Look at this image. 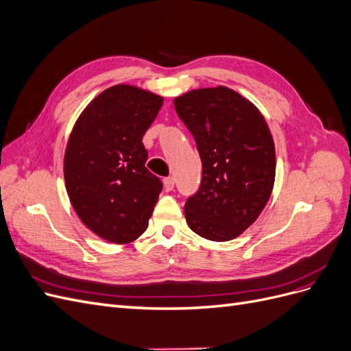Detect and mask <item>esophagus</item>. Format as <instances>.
<instances>
[{"label":"esophagus","instance_id":"obj_1","mask_svg":"<svg viewBox=\"0 0 351 351\" xmlns=\"http://www.w3.org/2000/svg\"><path fill=\"white\" fill-rule=\"evenodd\" d=\"M174 183H176L174 177H167V178H164V189L167 190V192H171V190L174 189Z\"/></svg>","mask_w":351,"mask_h":351}]
</instances>
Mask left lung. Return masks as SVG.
Instances as JSON below:
<instances>
[{
    "instance_id": "1",
    "label": "left lung",
    "mask_w": 351,
    "mask_h": 351,
    "mask_svg": "<svg viewBox=\"0 0 351 351\" xmlns=\"http://www.w3.org/2000/svg\"><path fill=\"white\" fill-rule=\"evenodd\" d=\"M202 161L199 190L184 205L196 234L228 241L249 228L271 196L275 146L254 105L226 86L190 90L174 99Z\"/></svg>"
}]
</instances>
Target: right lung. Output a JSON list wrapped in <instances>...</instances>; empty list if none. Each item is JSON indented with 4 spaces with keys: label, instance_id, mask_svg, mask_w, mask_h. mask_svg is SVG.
Here are the masks:
<instances>
[{
    "label": "right lung",
    "instance_id": "1",
    "mask_svg": "<svg viewBox=\"0 0 351 351\" xmlns=\"http://www.w3.org/2000/svg\"><path fill=\"white\" fill-rule=\"evenodd\" d=\"M162 102L155 93L117 84L99 93L73 127L66 189L83 224L104 240L130 243L149 224L162 183L145 167L142 139Z\"/></svg>",
    "mask_w": 351,
    "mask_h": 351
}]
</instances>
